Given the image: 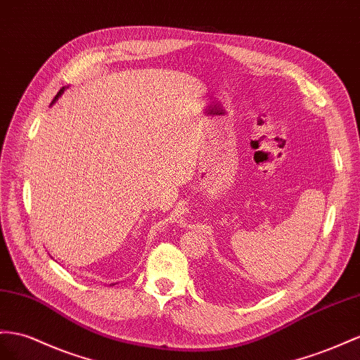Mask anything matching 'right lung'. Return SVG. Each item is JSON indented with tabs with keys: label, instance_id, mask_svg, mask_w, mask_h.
<instances>
[{
	"label": "right lung",
	"instance_id": "1",
	"mask_svg": "<svg viewBox=\"0 0 360 360\" xmlns=\"http://www.w3.org/2000/svg\"><path fill=\"white\" fill-rule=\"evenodd\" d=\"M65 88H67V86H63V88H62V89H60L59 92H58V94H56V97H54V98H53V101H51V105H54V103H56V101L59 100V97H60V96L63 94V91H65Z\"/></svg>",
	"mask_w": 360,
	"mask_h": 360
}]
</instances>
